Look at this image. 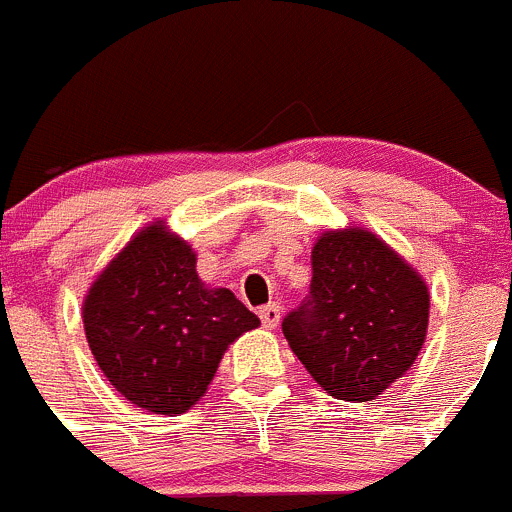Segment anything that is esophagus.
<instances>
[{"instance_id":"34e87169","label":"esophagus","mask_w":512,"mask_h":512,"mask_svg":"<svg viewBox=\"0 0 512 512\" xmlns=\"http://www.w3.org/2000/svg\"><path fill=\"white\" fill-rule=\"evenodd\" d=\"M280 313H283V310H280L278 303H270V305H265V308H260L262 326H265V328H278Z\"/></svg>"}]
</instances>
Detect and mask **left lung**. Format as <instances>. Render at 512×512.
I'll return each mask as SVG.
<instances>
[{"label":"left lung","instance_id":"8db88e82","mask_svg":"<svg viewBox=\"0 0 512 512\" xmlns=\"http://www.w3.org/2000/svg\"><path fill=\"white\" fill-rule=\"evenodd\" d=\"M310 262V295L285 315V338L326 394L371 401L422 351L427 283L381 237L358 227L323 232Z\"/></svg>","mask_w":512,"mask_h":512}]
</instances>
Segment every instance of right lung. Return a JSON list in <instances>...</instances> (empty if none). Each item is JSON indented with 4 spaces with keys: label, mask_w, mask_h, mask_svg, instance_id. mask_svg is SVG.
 <instances>
[{
    "label": "right lung",
    "mask_w": 512,
    "mask_h": 512,
    "mask_svg": "<svg viewBox=\"0 0 512 512\" xmlns=\"http://www.w3.org/2000/svg\"><path fill=\"white\" fill-rule=\"evenodd\" d=\"M85 338L131 404L181 414L207 394L234 338L260 326L227 288H207L197 255L164 222L148 224L90 285Z\"/></svg>",
    "instance_id": "add662e5"
}]
</instances>
